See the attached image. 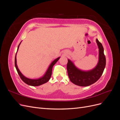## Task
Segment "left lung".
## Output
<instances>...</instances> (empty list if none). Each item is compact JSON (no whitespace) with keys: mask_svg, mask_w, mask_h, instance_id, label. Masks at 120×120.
<instances>
[{"mask_svg":"<svg viewBox=\"0 0 120 120\" xmlns=\"http://www.w3.org/2000/svg\"><path fill=\"white\" fill-rule=\"evenodd\" d=\"M96 42L99 48V60L97 66L90 71H82L76 67L71 60L68 59L67 71L70 81L74 84L87 86L93 84L102 75L106 67V57L104 55V48L101 43L96 39Z\"/></svg>","mask_w":120,"mask_h":120,"instance_id":"8db88e82","label":"left lung"}]
</instances>
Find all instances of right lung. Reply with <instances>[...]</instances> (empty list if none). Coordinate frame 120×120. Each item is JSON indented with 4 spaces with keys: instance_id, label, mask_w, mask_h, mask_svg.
<instances>
[{
    "instance_id": "obj_1",
    "label": "right lung",
    "mask_w": 120,
    "mask_h": 120,
    "mask_svg": "<svg viewBox=\"0 0 120 120\" xmlns=\"http://www.w3.org/2000/svg\"><path fill=\"white\" fill-rule=\"evenodd\" d=\"M21 42V41L20 42L19 46H18L17 52L16 53L15 57V67L16 68V69L18 74H19V75L20 76L21 79H22V80L25 83H26L27 85H30V86H41L42 84H44V83L47 82L49 80L50 77H51V75H52V69L53 66H54V64H55L57 62V61L59 60L60 57L56 58V59L53 60L52 61V63L50 64V65L49 66V67L48 68V70H47V71L45 72V74L43 75L41 77L38 78V79H31L27 78L26 77H25L24 75H23L22 74V73H21L20 71H19V68H18L17 65L16 54H17L18 50H19V46L20 45Z\"/></svg>"
}]
</instances>
